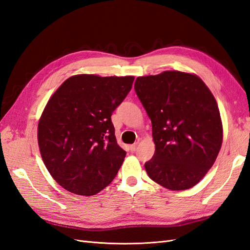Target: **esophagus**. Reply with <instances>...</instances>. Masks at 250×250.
I'll return each instance as SVG.
<instances>
[{
    "label": "esophagus",
    "instance_id": "esophagus-1",
    "mask_svg": "<svg viewBox=\"0 0 250 250\" xmlns=\"http://www.w3.org/2000/svg\"><path fill=\"white\" fill-rule=\"evenodd\" d=\"M129 149H130L131 152H134V151H137V149H138V144H133V145H130V146H129Z\"/></svg>",
    "mask_w": 250,
    "mask_h": 250
}]
</instances>
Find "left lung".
<instances>
[{"instance_id": "1", "label": "left lung", "mask_w": 250, "mask_h": 250, "mask_svg": "<svg viewBox=\"0 0 250 250\" xmlns=\"http://www.w3.org/2000/svg\"><path fill=\"white\" fill-rule=\"evenodd\" d=\"M134 89L152 124L148 176L172 191L188 190L214 165L223 139L213 94L196 75L166 71L138 77Z\"/></svg>"}]
</instances>
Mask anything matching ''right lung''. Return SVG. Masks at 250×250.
<instances>
[{
  "instance_id": "right-lung-1",
  "label": "right lung",
  "mask_w": 250,
  "mask_h": 250,
  "mask_svg": "<svg viewBox=\"0 0 250 250\" xmlns=\"http://www.w3.org/2000/svg\"><path fill=\"white\" fill-rule=\"evenodd\" d=\"M133 80V76L76 75L51 97L37 139L44 166L66 191L92 196L116 177L126 151L118 145L111 115Z\"/></svg>"
}]
</instances>
